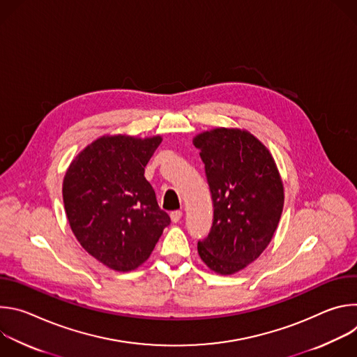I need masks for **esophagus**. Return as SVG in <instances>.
I'll return each mask as SVG.
<instances>
[{
	"mask_svg": "<svg viewBox=\"0 0 357 357\" xmlns=\"http://www.w3.org/2000/svg\"><path fill=\"white\" fill-rule=\"evenodd\" d=\"M182 211H174V212H171V220L174 222V223H178L179 220H181V218H182Z\"/></svg>",
	"mask_w": 357,
	"mask_h": 357,
	"instance_id": "obj_1",
	"label": "esophagus"
}]
</instances>
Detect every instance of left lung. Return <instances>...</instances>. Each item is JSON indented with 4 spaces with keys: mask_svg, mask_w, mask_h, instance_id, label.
Segmentation results:
<instances>
[{
    "mask_svg": "<svg viewBox=\"0 0 357 357\" xmlns=\"http://www.w3.org/2000/svg\"><path fill=\"white\" fill-rule=\"evenodd\" d=\"M213 200L209 236L197 252L212 271L231 275L260 257L284 208V185L268 148L247 130L213 128L193 138Z\"/></svg>",
    "mask_w": 357,
    "mask_h": 357,
    "instance_id": "obj_1",
    "label": "left lung"
}]
</instances>
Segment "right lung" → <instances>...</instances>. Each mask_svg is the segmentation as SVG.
Masks as SVG:
<instances>
[{
	"label": "right lung",
	"mask_w": 357,
	"mask_h": 357,
	"mask_svg": "<svg viewBox=\"0 0 357 357\" xmlns=\"http://www.w3.org/2000/svg\"><path fill=\"white\" fill-rule=\"evenodd\" d=\"M161 141V135H103L82 149L65 174L62 195L75 237L114 271L145 263L171 223L144 176Z\"/></svg>",
	"instance_id": "right-lung-1"
}]
</instances>
